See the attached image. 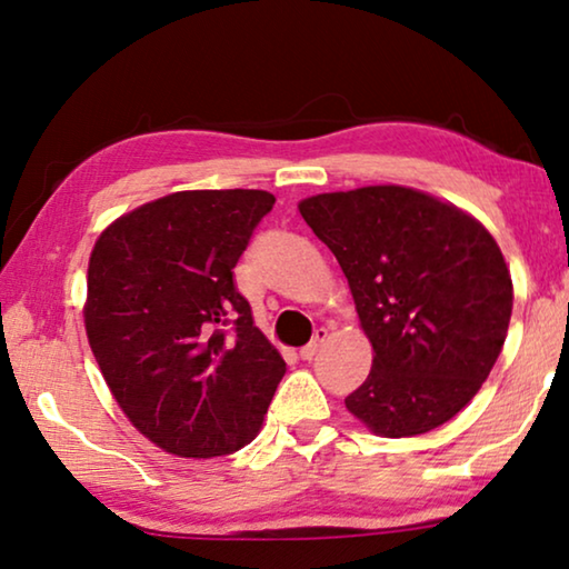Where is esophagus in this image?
I'll list each match as a JSON object with an SVG mask.
<instances>
[{
    "label": "esophagus",
    "mask_w": 569,
    "mask_h": 569,
    "mask_svg": "<svg viewBox=\"0 0 569 569\" xmlns=\"http://www.w3.org/2000/svg\"><path fill=\"white\" fill-rule=\"evenodd\" d=\"M327 339V329H317V332H313V337H311V342L307 345V347H301V360H313V355L319 352V347H321V342H325Z\"/></svg>",
    "instance_id": "esophagus-1"
}]
</instances>
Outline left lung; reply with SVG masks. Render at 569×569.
Returning a JSON list of instances; mask_svg holds the SVG:
<instances>
[{"instance_id": "8db88e82", "label": "left lung", "mask_w": 569, "mask_h": 569, "mask_svg": "<svg viewBox=\"0 0 569 569\" xmlns=\"http://www.w3.org/2000/svg\"><path fill=\"white\" fill-rule=\"evenodd\" d=\"M350 283L372 368L345 406L383 437L442 427L503 350L513 286L478 219L406 186L319 193L299 203Z\"/></svg>"}]
</instances>
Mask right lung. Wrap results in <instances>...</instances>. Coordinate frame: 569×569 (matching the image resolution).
<instances>
[{
  "label": "right lung",
  "mask_w": 569,
  "mask_h": 569,
  "mask_svg": "<svg viewBox=\"0 0 569 569\" xmlns=\"http://www.w3.org/2000/svg\"><path fill=\"white\" fill-rule=\"evenodd\" d=\"M276 197L178 191L109 224L89 260L83 321L109 391L178 457L232 455L260 431L286 362L232 268Z\"/></svg>",
  "instance_id": "obj_1"
}]
</instances>
